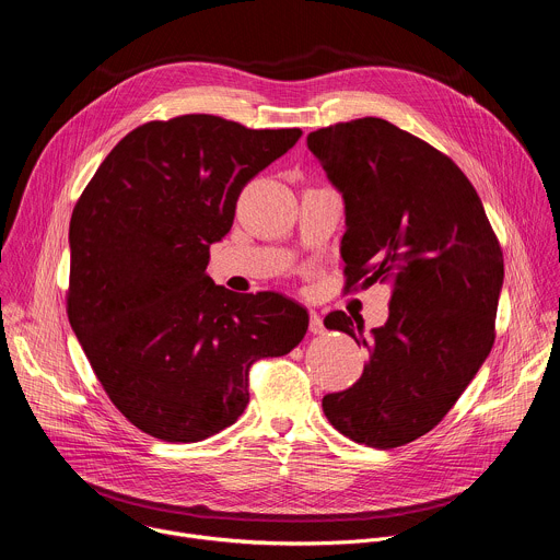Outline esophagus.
<instances>
[{
	"label": "esophagus",
	"mask_w": 560,
	"mask_h": 560,
	"mask_svg": "<svg viewBox=\"0 0 560 560\" xmlns=\"http://www.w3.org/2000/svg\"><path fill=\"white\" fill-rule=\"evenodd\" d=\"M307 328H310L312 335H324V330H326L324 328V318L318 316L314 310H310V326Z\"/></svg>",
	"instance_id": "1"
}]
</instances>
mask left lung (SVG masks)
Returning <instances> with one entry per match:
<instances>
[{
    "label": "left lung",
    "mask_w": 560,
    "mask_h": 560,
    "mask_svg": "<svg viewBox=\"0 0 560 560\" xmlns=\"http://www.w3.org/2000/svg\"><path fill=\"white\" fill-rule=\"evenodd\" d=\"M307 148L346 201V292L387 283L385 326L337 310L326 328L368 348L361 378L324 396L348 439L392 450L428 434L497 339L503 250L474 186L447 154L378 117L318 128Z\"/></svg>",
    "instance_id": "8db88e82"
}]
</instances>
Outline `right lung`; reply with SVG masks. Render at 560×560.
<instances>
[{
    "label": "right lung",
    "instance_id": "1",
    "mask_svg": "<svg viewBox=\"0 0 560 560\" xmlns=\"http://www.w3.org/2000/svg\"><path fill=\"white\" fill-rule=\"evenodd\" d=\"M299 137L214 115L148 121L77 199L68 318L108 398L141 432L168 443L221 432L250 401L253 363L303 339L299 303L234 294L206 275L244 186Z\"/></svg>",
    "mask_w": 560,
    "mask_h": 560
}]
</instances>
